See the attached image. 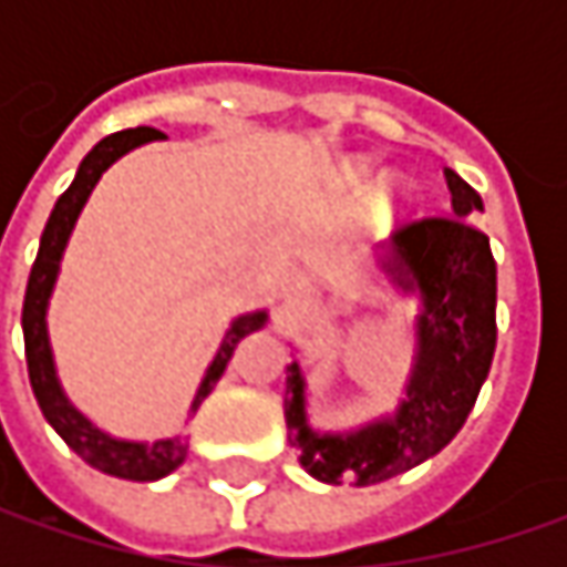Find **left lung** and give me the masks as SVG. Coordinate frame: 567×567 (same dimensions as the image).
I'll return each mask as SVG.
<instances>
[{
  "label": "left lung",
  "mask_w": 567,
  "mask_h": 567,
  "mask_svg": "<svg viewBox=\"0 0 567 567\" xmlns=\"http://www.w3.org/2000/svg\"><path fill=\"white\" fill-rule=\"evenodd\" d=\"M454 214H429L391 236L381 268L406 293H420L416 365L406 398L391 420L350 432L321 435L306 423V381L287 365L284 416L299 464L321 483L350 480L375 486L429 461L467 423L495 353V258L489 236L467 220L483 210L473 188L445 169Z\"/></svg>",
  "instance_id": "obj_1"
}]
</instances>
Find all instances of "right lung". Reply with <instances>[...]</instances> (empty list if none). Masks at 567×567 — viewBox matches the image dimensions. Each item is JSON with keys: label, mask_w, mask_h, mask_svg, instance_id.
Returning a JSON list of instances; mask_svg holds the SVG:
<instances>
[{"label": "right lung", "mask_w": 567, "mask_h": 567, "mask_svg": "<svg viewBox=\"0 0 567 567\" xmlns=\"http://www.w3.org/2000/svg\"><path fill=\"white\" fill-rule=\"evenodd\" d=\"M157 138H164V132H157L151 125L125 128V132H116V135H106L81 161L72 186L59 195L53 214H50V220L43 227L40 251H37V261H33L31 277H28L24 312H21L28 375H31L33 398L40 403L47 423L53 425L55 432L62 435V442L72 447L84 464L103 470L110 476H120V480H135V483H151V480H161L166 473H173L186 461L188 445L183 439H164V442H154V445L120 442V439H110L106 432H100L97 425H91L78 413L75 406L69 403V398L62 394L59 379H55L50 338H47V302H50V293H53L55 274H59V261H62V251H65V243H69V233L75 227L78 214H81V207L87 202V195L97 186L103 169L110 164H116L122 154H128L132 147H138L144 142H157ZM265 318H268L265 312H251V316L236 318L229 324L227 338L220 343L214 362L207 365L205 381H202V388H198V394L192 401V413L202 406V401L214 391V384L220 381L229 357L236 350V343L246 338L249 331H258L265 324Z\"/></svg>", "instance_id": "add662e5"}]
</instances>
